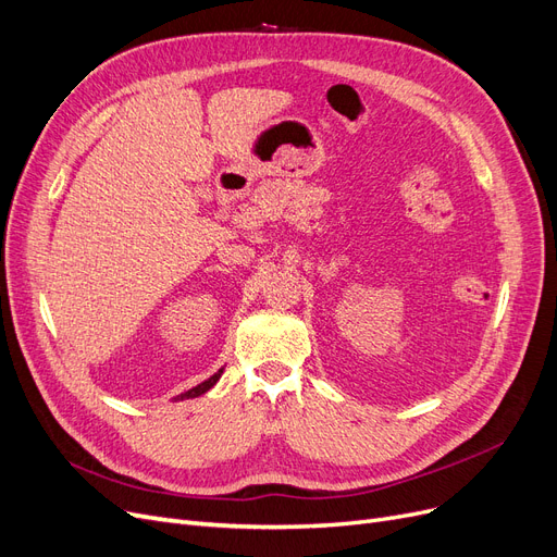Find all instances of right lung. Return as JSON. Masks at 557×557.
Here are the masks:
<instances>
[{
  "instance_id": "obj_1",
  "label": "right lung",
  "mask_w": 557,
  "mask_h": 557,
  "mask_svg": "<svg viewBox=\"0 0 557 557\" xmlns=\"http://www.w3.org/2000/svg\"><path fill=\"white\" fill-rule=\"evenodd\" d=\"M221 372H224V368H221L219 372H214L212 376H210V380H206L203 384H198V386H194V388H189L187 393H181V395H177L175 399H189V397H198V395H203V393H208L216 382H219V376H221Z\"/></svg>"
}]
</instances>
